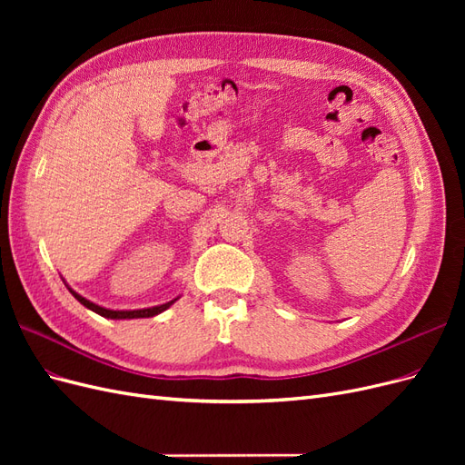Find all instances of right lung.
Listing matches in <instances>:
<instances>
[{
    "instance_id": "1",
    "label": "right lung",
    "mask_w": 465,
    "mask_h": 465,
    "mask_svg": "<svg viewBox=\"0 0 465 465\" xmlns=\"http://www.w3.org/2000/svg\"><path fill=\"white\" fill-rule=\"evenodd\" d=\"M69 291H72V289H69ZM72 294H74V297H75L83 306H87L89 311H93V312H96V314H101V316H104V318H112V320H124V318H149V316H154V314H161L163 311H166V308L174 302V301H171V302L161 304V306L143 308V311H108V308H103V306H98V304H93V302H91V301H87V299H83L81 294H77V292H74V291H72Z\"/></svg>"
}]
</instances>
